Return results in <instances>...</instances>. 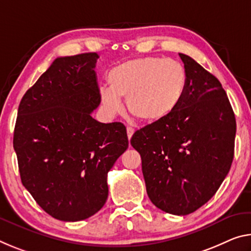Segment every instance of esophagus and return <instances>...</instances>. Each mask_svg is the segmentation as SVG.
<instances>
[{
    "label": "esophagus",
    "instance_id": "esophagus-1",
    "mask_svg": "<svg viewBox=\"0 0 251 251\" xmlns=\"http://www.w3.org/2000/svg\"><path fill=\"white\" fill-rule=\"evenodd\" d=\"M126 130H127V137H128V140H130V138H132V136H133V134H134V128L132 126H127V128H126Z\"/></svg>",
    "mask_w": 251,
    "mask_h": 251
}]
</instances>
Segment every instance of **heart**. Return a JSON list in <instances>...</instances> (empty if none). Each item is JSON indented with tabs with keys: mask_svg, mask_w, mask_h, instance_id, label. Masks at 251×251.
Here are the masks:
<instances>
[{
	"mask_svg": "<svg viewBox=\"0 0 251 251\" xmlns=\"http://www.w3.org/2000/svg\"><path fill=\"white\" fill-rule=\"evenodd\" d=\"M109 85H102L99 95L110 114L123 109L126 97L128 110L143 121H158L180 104L186 86L184 67L173 59L146 57L132 59L114 67L108 74Z\"/></svg>",
	"mask_w": 251,
	"mask_h": 251,
	"instance_id": "heart-1",
	"label": "heart"
}]
</instances>
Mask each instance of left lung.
Instances as JSON below:
<instances>
[{"mask_svg":"<svg viewBox=\"0 0 251 251\" xmlns=\"http://www.w3.org/2000/svg\"><path fill=\"white\" fill-rule=\"evenodd\" d=\"M186 86L168 116L134 133L146 192L162 211L186 216L211 199L233 160L236 118L220 81L189 55Z\"/></svg>","mask_w":251,"mask_h":251,"instance_id":"obj_1","label":"left lung"}]
</instances>
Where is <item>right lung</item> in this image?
I'll use <instances>...</instances> for the list:
<instances>
[{"label": "right lung", "instance_id": "right-lung-1", "mask_svg": "<svg viewBox=\"0 0 251 251\" xmlns=\"http://www.w3.org/2000/svg\"><path fill=\"white\" fill-rule=\"evenodd\" d=\"M98 58H57L19 105L13 147L21 181L61 221L85 220L104 206L107 173L128 147L124 124L91 117L100 104Z\"/></svg>", "mask_w": 251, "mask_h": 251}]
</instances>
